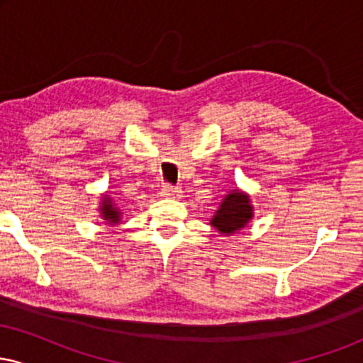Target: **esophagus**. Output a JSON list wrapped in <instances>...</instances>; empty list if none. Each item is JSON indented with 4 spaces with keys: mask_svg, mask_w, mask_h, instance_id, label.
Returning <instances> with one entry per match:
<instances>
[{
    "mask_svg": "<svg viewBox=\"0 0 363 363\" xmlns=\"http://www.w3.org/2000/svg\"><path fill=\"white\" fill-rule=\"evenodd\" d=\"M160 196L162 198H170V199L179 198V196H181V189L176 186H164L160 191Z\"/></svg>",
    "mask_w": 363,
    "mask_h": 363,
    "instance_id": "esophagus-1",
    "label": "esophagus"
}]
</instances>
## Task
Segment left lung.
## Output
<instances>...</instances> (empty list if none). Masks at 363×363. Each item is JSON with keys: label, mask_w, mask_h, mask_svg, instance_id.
<instances>
[{"label": "left lung", "mask_w": 363, "mask_h": 363, "mask_svg": "<svg viewBox=\"0 0 363 363\" xmlns=\"http://www.w3.org/2000/svg\"><path fill=\"white\" fill-rule=\"evenodd\" d=\"M252 215L254 208L251 205V198L242 191L234 189L222 199L210 223L220 234L232 235L251 222Z\"/></svg>", "instance_id": "obj_1"}]
</instances>
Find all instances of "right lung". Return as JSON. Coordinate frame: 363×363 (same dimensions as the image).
I'll return each instance as SVG.
<instances>
[{"label": "right lung", "instance_id": "right-lung-1", "mask_svg": "<svg viewBox=\"0 0 363 363\" xmlns=\"http://www.w3.org/2000/svg\"><path fill=\"white\" fill-rule=\"evenodd\" d=\"M99 211H101L102 220H106L107 225H118L121 222V210L112 203V199L107 194H104Z\"/></svg>", "mask_w": 363, "mask_h": 363}]
</instances>
